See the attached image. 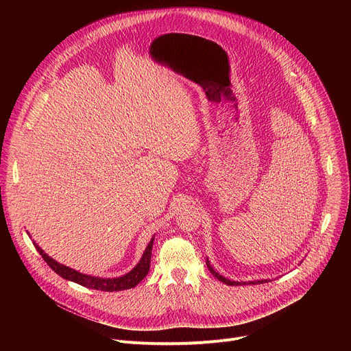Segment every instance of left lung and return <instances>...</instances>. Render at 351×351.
<instances>
[{
	"mask_svg": "<svg viewBox=\"0 0 351 351\" xmlns=\"http://www.w3.org/2000/svg\"><path fill=\"white\" fill-rule=\"evenodd\" d=\"M206 265H208V269H209V271L215 276V278L217 279V280H220V282H223L225 285H228V286H243V285H262V283H265V282H269V280H254V282H233V280H229V279H226V278H223L222 274H219L212 266H210V262H209V259L206 257Z\"/></svg>",
	"mask_w": 351,
	"mask_h": 351,
	"instance_id": "1",
	"label": "left lung"
}]
</instances>
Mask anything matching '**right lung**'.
<instances>
[{
    "mask_svg": "<svg viewBox=\"0 0 351 351\" xmlns=\"http://www.w3.org/2000/svg\"><path fill=\"white\" fill-rule=\"evenodd\" d=\"M154 239L155 236L151 239V242L147 243L141 261L138 262V265L131 270L128 271L123 276H119V278H114V279H106V278H97V276H90V274H84L80 273L78 270H73L65 265L58 263L57 261H53L52 257H49L38 245L34 242L35 249L40 252V254L43 256V259L47 262V265L57 273L60 274L62 279L65 280H71L73 283H78L84 287L88 289H94V290H101V291H119V290H126V289H132L135 287L138 283H141L143 280V278H146L147 271H149L151 267V256H152V247H154Z\"/></svg>",
    "mask_w": 351,
    "mask_h": 351,
    "instance_id": "1",
    "label": "right lung"
}]
</instances>
